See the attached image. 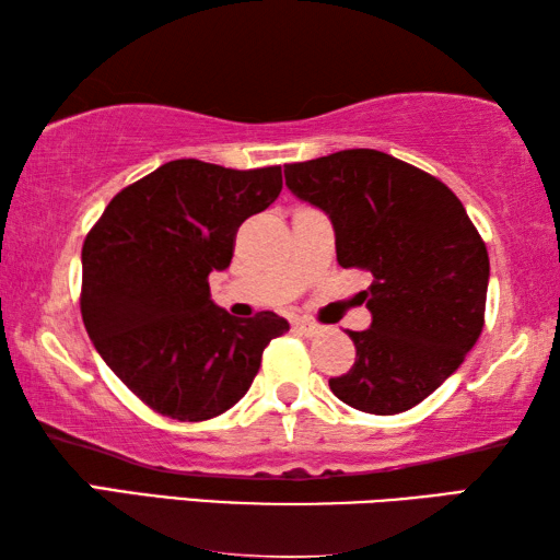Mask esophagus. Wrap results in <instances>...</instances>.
Returning <instances> with one entry per match:
<instances>
[{
    "mask_svg": "<svg viewBox=\"0 0 560 560\" xmlns=\"http://www.w3.org/2000/svg\"><path fill=\"white\" fill-rule=\"evenodd\" d=\"M296 330H301L303 336H308V338H314V336H320L324 334V326L320 324H316V320H308V318H301V320H296Z\"/></svg>",
    "mask_w": 560,
    "mask_h": 560,
    "instance_id": "obj_1",
    "label": "esophagus"
}]
</instances>
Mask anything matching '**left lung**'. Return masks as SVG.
I'll list each match as a JSON object with an SVG mask.
<instances>
[{"mask_svg": "<svg viewBox=\"0 0 560 560\" xmlns=\"http://www.w3.org/2000/svg\"><path fill=\"white\" fill-rule=\"evenodd\" d=\"M283 175L328 214L340 267L373 273L363 291L373 324L348 330L355 363L330 390L371 415L420 405L485 328L489 254L477 226L447 185L381 150H340Z\"/></svg>", "mask_w": 560, "mask_h": 560, "instance_id": "8db88e82", "label": "left lung"}]
</instances>
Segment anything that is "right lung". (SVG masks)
Here are the masks:
<instances>
[{
	"mask_svg": "<svg viewBox=\"0 0 560 560\" xmlns=\"http://www.w3.org/2000/svg\"><path fill=\"white\" fill-rule=\"evenodd\" d=\"M281 167L173 160L113 197L83 242L81 316L128 390L179 422L230 410L287 318H234L210 296L234 236L281 192Z\"/></svg>",
	"mask_w": 560,
	"mask_h": 560,
	"instance_id": "1",
	"label": "right lung"
}]
</instances>
